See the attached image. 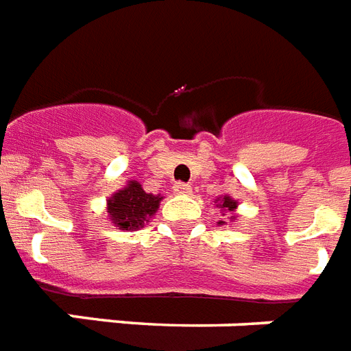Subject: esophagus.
Instances as JSON below:
<instances>
[{
  "instance_id": "esophagus-1",
  "label": "esophagus",
  "mask_w": 351,
  "mask_h": 351,
  "mask_svg": "<svg viewBox=\"0 0 351 351\" xmlns=\"http://www.w3.org/2000/svg\"><path fill=\"white\" fill-rule=\"evenodd\" d=\"M173 192H176V193H183V195H186V193H190V184H186V183H176V184H173Z\"/></svg>"
}]
</instances>
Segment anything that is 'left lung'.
<instances>
[{
	"label": "left lung",
	"instance_id": "8db88e82",
	"mask_svg": "<svg viewBox=\"0 0 351 351\" xmlns=\"http://www.w3.org/2000/svg\"><path fill=\"white\" fill-rule=\"evenodd\" d=\"M235 206H237V203H235L234 199L226 197V195H224V197L221 199L219 208H221V210H224V212H234ZM221 223H223V221H221ZM221 223H219V224H221Z\"/></svg>",
	"mask_w": 351,
	"mask_h": 351
}]
</instances>
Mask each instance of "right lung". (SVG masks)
<instances>
[{"label":"right lung","instance_id":"right-lung-1","mask_svg":"<svg viewBox=\"0 0 351 351\" xmlns=\"http://www.w3.org/2000/svg\"><path fill=\"white\" fill-rule=\"evenodd\" d=\"M161 199L145 192L137 181H130L127 189L119 190L108 199V214L112 223L121 230H137L156 214Z\"/></svg>","mask_w":351,"mask_h":351}]
</instances>
